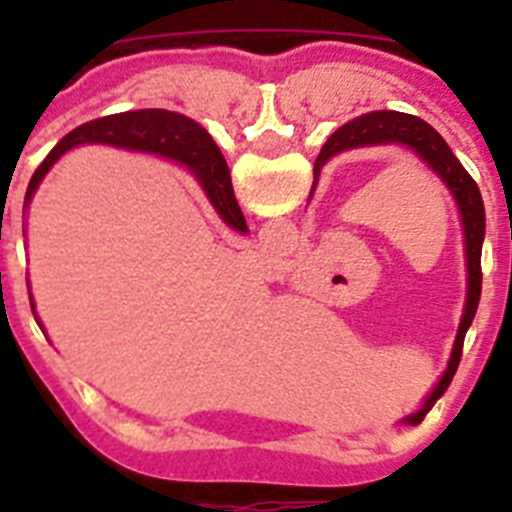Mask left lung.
Wrapping results in <instances>:
<instances>
[{
    "label": "left lung",
    "instance_id": "left-lung-1",
    "mask_svg": "<svg viewBox=\"0 0 512 512\" xmlns=\"http://www.w3.org/2000/svg\"><path fill=\"white\" fill-rule=\"evenodd\" d=\"M405 146L415 153L431 171H436L438 179L446 184V189L454 197L456 207H459L461 230H464V259H467V300H464V312H461V323L456 330V341L451 348V359L446 372L441 374L433 392L423 400L420 410L402 420V423L418 425L425 418V413L436 405L438 397L446 392V387L454 379L456 369L461 361V348H464V336H467L469 325L477 312L479 295H482V241H485V205H482V194H479L477 182L467 174V169L459 164V158L449 148V143L436 133L425 120L415 115H405V112L395 110H379L361 115L356 120L346 122L343 128L325 140V146L320 148V156L315 161V182H312L310 194L315 192V184L320 179V169L328 164L330 158L338 156L351 148L364 146Z\"/></svg>",
    "mask_w": 512,
    "mask_h": 512
}]
</instances>
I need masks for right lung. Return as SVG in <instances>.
<instances>
[{
	"instance_id": "add662e5",
	"label": "right lung",
	"mask_w": 512,
	"mask_h": 512,
	"mask_svg": "<svg viewBox=\"0 0 512 512\" xmlns=\"http://www.w3.org/2000/svg\"><path fill=\"white\" fill-rule=\"evenodd\" d=\"M84 143H102V146L128 148V151L153 153V156L169 158L174 164H182L192 169V174L200 179L202 189H205L207 200L217 210V215L223 217V223L235 228L238 233H248L246 217H243L241 207L235 202L233 184H230V169L225 164L223 153L215 146V140L210 138L200 122H194L192 117L179 115V112L169 110H133V112H117V115L97 117L92 122H84L76 130H71L66 138L45 156L43 164L35 169L33 179L27 184L25 207L33 200L35 189L45 179V174L51 171L58 158L66 151ZM30 305L35 302L30 297Z\"/></svg>"
}]
</instances>
